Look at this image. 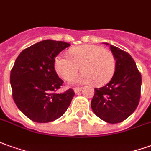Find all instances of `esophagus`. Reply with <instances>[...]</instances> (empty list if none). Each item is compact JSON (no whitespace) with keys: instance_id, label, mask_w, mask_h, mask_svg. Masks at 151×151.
<instances>
[{"instance_id":"34e87169","label":"esophagus","mask_w":151,"mask_h":151,"mask_svg":"<svg viewBox=\"0 0 151 151\" xmlns=\"http://www.w3.org/2000/svg\"><path fill=\"white\" fill-rule=\"evenodd\" d=\"M82 89H83L82 87H76V88H74V91H75V93H78V92L81 91Z\"/></svg>"}]
</instances>
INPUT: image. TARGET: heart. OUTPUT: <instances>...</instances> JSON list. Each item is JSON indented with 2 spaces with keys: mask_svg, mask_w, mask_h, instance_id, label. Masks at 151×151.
Wrapping results in <instances>:
<instances>
[{
  "mask_svg": "<svg viewBox=\"0 0 151 151\" xmlns=\"http://www.w3.org/2000/svg\"><path fill=\"white\" fill-rule=\"evenodd\" d=\"M70 58L59 55L55 59V70L65 81H72L80 71L82 75L76 80L79 84L102 86L109 82L116 70V58L112 51L98 45H83L69 51Z\"/></svg>",
  "mask_w": 151,
  "mask_h": 151,
  "instance_id": "heart-1",
  "label": "heart"
}]
</instances>
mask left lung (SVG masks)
Returning <instances> with one entry per match:
<instances>
[{
	"instance_id": "left-lung-1",
	"label": "left lung",
	"mask_w": 151,
	"mask_h": 151,
	"mask_svg": "<svg viewBox=\"0 0 151 151\" xmlns=\"http://www.w3.org/2000/svg\"><path fill=\"white\" fill-rule=\"evenodd\" d=\"M110 49L116 58V70L106 86L94 89L91 108L102 120L119 123L129 117L139 104L141 75L128 52L113 45H110Z\"/></svg>"
}]
</instances>
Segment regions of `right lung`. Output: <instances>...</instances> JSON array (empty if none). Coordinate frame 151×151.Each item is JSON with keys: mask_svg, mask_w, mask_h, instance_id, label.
I'll use <instances>...</instances> for the list:
<instances>
[{"mask_svg": "<svg viewBox=\"0 0 151 151\" xmlns=\"http://www.w3.org/2000/svg\"><path fill=\"white\" fill-rule=\"evenodd\" d=\"M70 44L43 40L23 50L10 71L14 103L30 120L46 123L65 113L75 95L72 89L56 91L63 85L55 70V58Z\"/></svg>", "mask_w": 151, "mask_h": 151, "instance_id": "1", "label": "right lung"}]
</instances>
